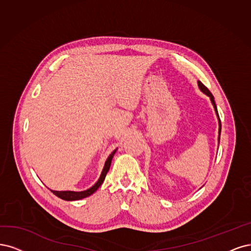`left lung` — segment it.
<instances>
[{
	"mask_svg": "<svg viewBox=\"0 0 251 251\" xmlns=\"http://www.w3.org/2000/svg\"><path fill=\"white\" fill-rule=\"evenodd\" d=\"M198 86H199V88L200 90L203 92L204 94H206L209 98H211V101H212V103H213V105H214V108H215V111H216V114H217V116H218V119H219V137H218V141L220 142V133H221V121H220V118H219V114H218V110H217V106H216V103H215V100H214V96L212 95V93L208 91V88L202 83L201 81H198Z\"/></svg>",
	"mask_w": 251,
	"mask_h": 251,
	"instance_id": "obj_1",
	"label": "left lung"
}]
</instances>
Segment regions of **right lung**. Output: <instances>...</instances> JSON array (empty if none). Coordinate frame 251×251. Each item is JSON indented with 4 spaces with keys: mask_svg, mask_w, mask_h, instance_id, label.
<instances>
[{
    "mask_svg": "<svg viewBox=\"0 0 251 251\" xmlns=\"http://www.w3.org/2000/svg\"><path fill=\"white\" fill-rule=\"evenodd\" d=\"M116 153V150L111 153V154L108 156V158L106 159V161H105V166L103 168V171L101 173V176L99 180L97 181L93 187L91 189H88L86 191H83V192H73V191H52L51 192L54 194V195H56L57 197L63 199V200H68V201H73V200H80L82 198H85V197H88L91 196L92 194H94L97 190L99 189L100 185L103 183L104 179H105V176H106L107 172L109 171V168H110V164H111V159L112 157H114Z\"/></svg>",
    "mask_w": 251,
    "mask_h": 251,
    "instance_id": "right-lung-1",
    "label": "right lung"
}]
</instances>
